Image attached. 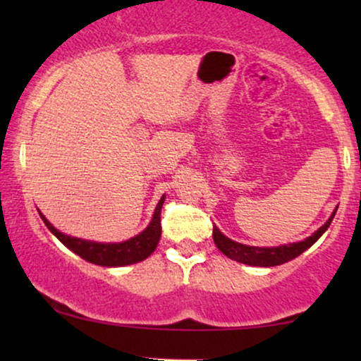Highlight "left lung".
<instances>
[{"label": "left lung", "instance_id": "obj_1", "mask_svg": "<svg viewBox=\"0 0 361 361\" xmlns=\"http://www.w3.org/2000/svg\"><path fill=\"white\" fill-rule=\"evenodd\" d=\"M335 212L330 215V219L320 226L317 231H314L312 235L298 243H289V245H281V246H250L238 243V241L230 240L228 236H225L221 231L214 225V241L221 253L228 256L230 259L238 261V263L248 264V266H259V268H269V266H279L288 263V261L298 258L299 255H302L305 250H309L320 236L325 233V230L329 228L332 224Z\"/></svg>", "mask_w": 361, "mask_h": 361}]
</instances>
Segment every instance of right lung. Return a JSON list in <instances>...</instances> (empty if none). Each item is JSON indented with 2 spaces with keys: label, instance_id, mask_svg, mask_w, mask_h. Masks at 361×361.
I'll return each instance as SVG.
<instances>
[{
  "label": "right lung",
  "instance_id": "1",
  "mask_svg": "<svg viewBox=\"0 0 361 361\" xmlns=\"http://www.w3.org/2000/svg\"><path fill=\"white\" fill-rule=\"evenodd\" d=\"M164 199L166 195H162L161 200L157 202L149 225L140 235L133 236V238L126 241H121V243H100V241L75 238V236L59 231L41 212H39V215H41L47 228L52 231V235H56V238L62 245H66L68 250L80 256V258L88 261V263L105 266V268H118V266L140 263V261L146 259L147 256H151L152 251L156 250L161 238V209L162 204H164Z\"/></svg>",
  "mask_w": 361,
  "mask_h": 361
}]
</instances>
